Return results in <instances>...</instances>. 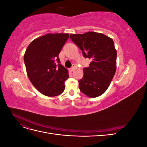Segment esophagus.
<instances>
[{"mask_svg": "<svg viewBox=\"0 0 147 147\" xmlns=\"http://www.w3.org/2000/svg\"><path fill=\"white\" fill-rule=\"evenodd\" d=\"M74 68H75V65H74V64H73L72 67H71V68H70L69 70L70 71V72H73L74 70Z\"/></svg>", "mask_w": 147, "mask_h": 147, "instance_id": "obj_1", "label": "esophagus"}]
</instances>
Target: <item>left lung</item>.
<instances>
[{"instance_id": "obj_1", "label": "left lung", "mask_w": 147, "mask_h": 147, "mask_svg": "<svg viewBox=\"0 0 147 147\" xmlns=\"http://www.w3.org/2000/svg\"><path fill=\"white\" fill-rule=\"evenodd\" d=\"M70 38L91 59L90 66L83 68V77L78 81L79 88L90 97L100 96L107 90L117 69V53L113 40L95 32L70 34Z\"/></svg>"}]
</instances>
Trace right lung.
I'll return each mask as SVG.
<instances>
[{
	"mask_svg": "<svg viewBox=\"0 0 147 147\" xmlns=\"http://www.w3.org/2000/svg\"><path fill=\"white\" fill-rule=\"evenodd\" d=\"M68 34H47L31 42L24 55L30 82L43 95L54 97L64 91L68 70L60 64L59 54Z\"/></svg>",
	"mask_w": 147,
	"mask_h": 147,
	"instance_id": "obj_1",
	"label": "right lung"
}]
</instances>
